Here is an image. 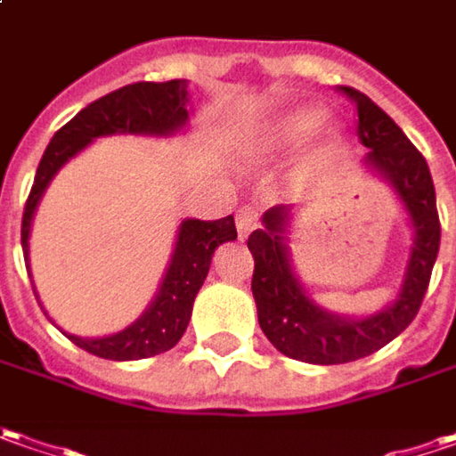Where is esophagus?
<instances>
[{"instance_id":"esophagus-1","label":"esophagus","mask_w":456,"mask_h":456,"mask_svg":"<svg viewBox=\"0 0 456 456\" xmlns=\"http://www.w3.org/2000/svg\"><path fill=\"white\" fill-rule=\"evenodd\" d=\"M259 227V214L255 207H242L237 214V234L240 240H247Z\"/></svg>"}]
</instances>
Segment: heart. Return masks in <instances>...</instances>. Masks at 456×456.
I'll return each mask as SVG.
<instances>
[{"instance_id":"b5f03b06","label":"heart","mask_w":456,"mask_h":456,"mask_svg":"<svg viewBox=\"0 0 456 456\" xmlns=\"http://www.w3.org/2000/svg\"><path fill=\"white\" fill-rule=\"evenodd\" d=\"M330 110L322 105H297L288 113H282L280 118L270 120L267 126H262L259 131L247 138L244 143V156L249 161H275L282 159L292 151H297L303 143H307L313 135H318L328 126ZM343 149V135H330L328 141V156H336Z\"/></svg>"}]
</instances>
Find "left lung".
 <instances>
[{
	"mask_svg": "<svg viewBox=\"0 0 456 456\" xmlns=\"http://www.w3.org/2000/svg\"><path fill=\"white\" fill-rule=\"evenodd\" d=\"M358 105V135L369 153L363 168L384 179L409 216L414 244L394 300L369 315H340L322 307L292 267L290 227L297 214L290 204H277L262 214L247 247L255 257L252 295L262 333L288 358L333 366L376 354L414 321L429 288L439 255V214L429 166L399 126L354 87H343Z\"/></svg>",
	"mask_w": 456,
	"mask_h": 456,
	"instance_id": "8db88e82",
	"label": "left lung"
}]
</instances>
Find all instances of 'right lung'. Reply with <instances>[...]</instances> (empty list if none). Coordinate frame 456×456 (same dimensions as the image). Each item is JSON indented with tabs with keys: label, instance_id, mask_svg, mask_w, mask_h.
I'll return each instance as SVG.
<instances>
[{
	"label": "right lung",
	"instance_id": "right-lung-1",
	"mask_svg": "<svg viewBox=\"0 0 456 456\" xmlns=\"http://www.w3.org/2000/svg\"><path fill=\"white\" fill-rule=\"evenodd\" d=\"M189 116H191L189 80L134 83L90 102L53 135L37 166V176L32 183L29 199L24 204L22 252L29 277H32V270H29L32 219H35L42 194L47 191L57 171L70 159H75L80 151H86L95 138L116 134L168 138V135L189 131ZM234 240H237L234 216H224L216 222L183 219L176 232L174 252L161 277V285L149 307L131 325H126L118 333L101 338L72 336L65 330L62 333L70 338L77 348L108 358V361H141V358L164 354L179 343L186 325L191 321L194 297L209 275L214 249L219 244L234 242Z\"/></svg>",
	"mask_w": 456,
	"mask_h": 456
}]
</instances>
